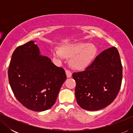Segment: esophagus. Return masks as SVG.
<instances>
[{"label": "esophagus", "instance_id": "obj_1", "mask_svg": "<svg viewBox=\"0 0 133 133\" xmlns=\"http://www.w3.org/2000/svg\"><path fill=\"white\" fill-rule=\"evenodd\" d=\"M65 72H66V74L67 77H71L72 72H71V71H70L69 70H65Z\"/></svg>", "mask_w": 133, "mask_h": 133}]
</instances>
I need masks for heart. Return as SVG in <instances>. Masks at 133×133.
I'll return each instance as SVG.
<instances>
[{
  "mask_svg": "<svg viewBox=\"0 0 133 133\" xmlns=\"http://www.w3.org/2000/svg\"><path fill=\"white\" fill-rule=\"evenodd\" d=\"M96 52L94 45L86 43L65 45L62 49L53 48L51 53L58 59H63L65 57H71V64L74 68L82 69L86 67L91 61Z\"/></svg>",
  "mask_w": 133,
  "mask_h": 133,
  "instance_id": "1",
  "label": "heart"
}]
</instances>
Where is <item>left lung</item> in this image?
<instances>
[{
    "label": "left lung",
    "mask_w": 133,
    "mask_h": 133,
    "mask_svg": "<svg viewBox=\"0 0 133 133\" xmlns=\"http://www.w3.org/2000/svg\"><path fill=\"white\" fill-rule=\"evenodd\" d=\"M75 95L82 108L101 110L111 104L121 89L122 65L116 47L101 52L84 71L72 73Z\"/></svg>",
    "instance_id": "1"
}]
</instances>
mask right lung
<instances>
[{
  "label": "right lung",
  "instance_id": "1",
  "mask_svg": "<svg viewBox=\"0 0 133 133\" xmlns=\"http://www.w3.org/2000/svg\"><path fill=\"white\" fill-rule=\"evenodd\" d=\"M30 41L16 48L8 74L11 88L21 104L29 110L43 111L51 108L66 79L65 70Z\"/></svg>",
  "mask_w": 133,
  "mask_h": 133
}]
</instances>
